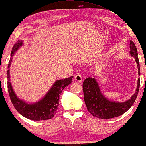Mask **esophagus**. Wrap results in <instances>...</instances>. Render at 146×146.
<instances>
[{
    "label": "esophagus",
    "instance_id": "obj_1",
    "mask_svg": "<svg viewBox=\"0 0 146 146\" xmlns=\"http://www.w3.org/2000/svg\"><path fill=\"white\" fill-rule=\"evenodd\" d=\"M75 80L76 81H77V82H82V75H80V74H78V75H75Z\"/></svg>",
    "mask_w": 146,
    "mask_h": 146
}]
</instances>
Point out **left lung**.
Instances as JSON below:
<instances>
[{
  "instance_id": "obj_1",
  "label": "left lung",
  "mask_w": 146,
  "mask_h": 146,
  "mask_svg": "<svg viewBox=\"0 0 146 146\" xmlns=\"http://www.w3.org/2000/svg\"><path fill=\"white\" fill-rule=\"evenodd\" d=\"M130 55L135 58L138 69V75H140V64L138 60L137 49L134 42L130 41ZM140 79L138 78L135 93L129 100L123 102H114L106 98L101 93L100 89L95 78L88 77L83 82L84 99L88 111L93 117L101 119H108L119 117L131 107L137 97L140 88Z\"/></svg>"
}]
</instances>
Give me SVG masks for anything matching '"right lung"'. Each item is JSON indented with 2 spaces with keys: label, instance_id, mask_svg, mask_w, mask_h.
I'll list each match as a JSON object with an SVG mask.
<instances>
[{
  "label": "right lung",
  "instance_id": "right-lung-1",
  "mask_svg": "<svg viewBox=\"0 0 146 146\" xmlns=\"http://www.w3.org/2000/svg\"><path fill=\"white\" fill-rule=\"evenodd\" d=\"M23 44V41L20 40L15 44L11 52V57H13L14 54ZM11 61L12 58H11L8 68L10 67ZM7 76L9 97L15 108L23 117L36 121L49 120L54 117L59 105L60 95L64 88L71 83V80L73 78V76H71L70 78L56 80L43 98L35 103L28 104L25 101L20 99L15 93L10 82L9 70L7 72Z\"/></svg>",
  "mask_w": 146,
  "mask_h": 146
}]
</instances>
